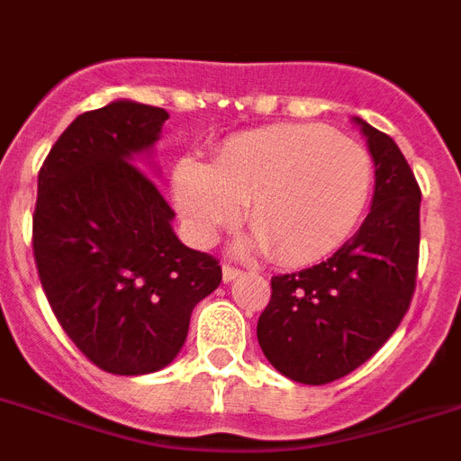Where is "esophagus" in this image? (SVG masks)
<instances>
[{"instance_id": "esophagus-1", "label": "esophagus", "mask_w": 461, "mask_h": 461, "mask_svg": "<svg viewBox=\"0 0 461 461\" xmlns=\"http://www.w3.org/2000/svg\"><path fill=\"white\" fill-rule=\"evenodd\" d=\"M239 276H241V269H236V267H231V264H225V267H222V278H225L227 283L236 280Z\"/></svg>"}]
</instances>
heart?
I'll list each match as a JSON object with an SVG mask.
<instances>
[{
  "instance_id": "heart-1",
  "label": "heart",
  "mask_w": 461,
  "mask_h": 461,
  "mask_svg": "<svg viewBox=\"0 0 461 461\" xmlns=\"http://www.w3.org/2000/svg\"><path fill=\"white\" fill-rule=\"evenodd\" d=\"M374 187L369 150L322 125H271L227 139L211 164L183 159L174 202L187 234L211 246L246 203V246L280 264L313 262L346 241Z\"/></svg>"
}]
</instances>
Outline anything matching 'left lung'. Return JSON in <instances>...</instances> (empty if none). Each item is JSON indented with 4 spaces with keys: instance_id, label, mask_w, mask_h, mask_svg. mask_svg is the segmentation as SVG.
I'll list each match as a JSON object with an SVG mask.
<instances>
[{
    "instance_id": "obj_1",
    "label": "left lung",
    "mask_w": 461,
    "mask_h": 461,
    "mask_svg": "<svg viewBox=\"0 0 461 461\" xmlns=\"http://www.w3.org/2000/svg\"><path fill=\"white\" fill-rule=\"evenodd\" d=\"M374 158L371 211L330 259L271 278L258 341L274 369L325 385L362 366L411 306L420 250V185L390 136L355 118Z\"/></svg>"
}]
</instances>
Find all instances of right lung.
Segmentation results:
<instances>
[{"instance_id": "obj_1", "label": "right lung", "mask_w": 461, "mask_h": 461, "mask_svg": "<svg viewBox=\"0 0 461 461\" xmlns=\"http://www.w3.org/2000/svg\"><path fill=\"white\" fill-rule=\"evenodd\" d=\"M169 113L118 99L81 113L39 171L32 246L55 318L99 369L143 375L174 362L192 308L222 280L183 246L174 211L136 167Z\"/></svg>"}]
</instances>
